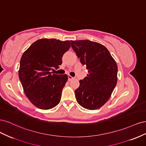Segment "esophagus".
<instances>
[{
	"label": "esophagus",
	"mask_w": 146,
	"mask_h": 146,
	"mask_svg": "<svg viewBox=\"0 0 146 146\" xmlns=\"http://www.w3.org/2000/svg\"><path fill=\"white\" fill-rule=\"evenodd\" d=\"M72 79H74V77H73L70 76H68V80H69V81L72 80Z\"/></svg>",
	"instance_id": "obj_1"
}]
</instances>
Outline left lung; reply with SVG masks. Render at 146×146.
<instances>
[{"label":"left lung","instance_id":"8db88e82","mask_svg":"<svg viewBox=\"0 0 146 146\" xmlns=\"http://www.w3.org/2000/svg\"><path fill=\"white\" fill-rule=\"evenodd\" d=\"M70 42L88 70L87 77L80 80V86L75 90L77 102L86 109L99 108L110 99L116 85L117 64L107 48L99 43L87 39Z\"/></svg>","mask_w":146,"mask_h":146}]
</instances>
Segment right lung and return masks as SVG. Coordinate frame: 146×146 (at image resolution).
I'll use <instances>...</instances> for the list:
<instances>
[{"label":"right lung","mask_w":146,"mask_h":146,"mask_svg":"<svg viewBox=\"0 0 146 146\" xmlns=\"http://www.w3.org/2000/svg\"><path fill=\"white\" fill-rule=\"evenodd\" d=\"M70 47L69 41L41 39L31 45L22 56L19 78L25 94L36 107L48 110L61 100L66 74H54L59 68L62 57Z\"/></svg>","instance_id":"add662e5"}]
</instances>
